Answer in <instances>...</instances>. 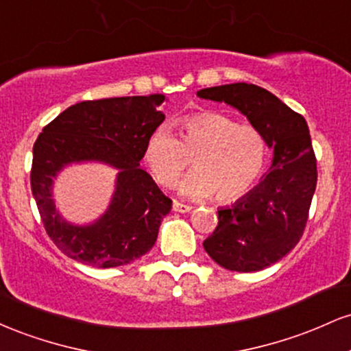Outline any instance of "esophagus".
Listing matches in <instances>:
<instances>
[{"label":"esophagus","instance_id":"1","mask_svg":"<svg viewBox=\"0 0 351 351\" xmlns=\"http://www.w3.org/2000/svg\"><path fill=\"white\" fill-rule=\"evenodd\" d=\"M191 206H189V204H183V203H180V201H173V211H176V213H189L191 211Z\"/></svg>","mask_w":351,"mask_h":351}]
</instances>
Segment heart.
I'll use <instances>...</instances> for the list:
<instances>
[{
    "label": "heart",
    "mask_w": 351,
    "mask_h": 351,
    "mask_svg": "<svg viewBox=\"0 0 351 351\" xmlns=\"http://www.w3.org/2000/svg\"><path fill=\"white\" fill-rule=\"evenodd\" d=\"M178 130L180 140L162 125L143 143V162L158 184L173 186L188 158L196 170L180 184L188 198L215 195L221 203H231L259 181L267 162V142L259 128L219 112H203L180 120Z\"/></svg>",
    "instance_id": "1"
}]
</instances>
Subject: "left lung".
I'll list each match as a JSON object with an SVG mask.
<instances>
[{
    "label": "left lung",
    "instance_id": "left-lung-1",
    "mask_svg": "<svg viewBox=\"0 0 351 351\" xmlns=\"http://www.w3.org/2000/svg\"><path fill=\"white\" fill-rule=\"evenodd\" d=\"M199 99L228 104L259 128L274 150L257 186L217 209V226L204 251L228 271L257 272L276 264L299 243L317 186V160L308 125L280 99L254 84L201 88Z\"/></svg>",
    "mask_w": 351,
    "mask_h": 351
}]
</instances>
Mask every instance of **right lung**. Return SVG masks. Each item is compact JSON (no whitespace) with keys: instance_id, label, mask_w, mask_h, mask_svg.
Returning <instances> with one entry per match:
<instances>
[{"instance_id":"right-lung-1","label":"right lung","mask_w":351,"mask_h":351,"mask_svg":"<svg viewBox=\"0 0 351 351\" xmlns=\"http://www.w3.org/2000/svg\"><path fill=\"white\" fill-rule=\"evenodd\" d=\"M163 100L165 95L155 94L79 102L46 125L36 140L31 189L46 232L71 259L92 267H119L140 259L155 244L171 199L140 168V160L148 134L165 120ZM80 162L117 170L111 203L88 225L67 221L51 196L58 173Z\"/></svg>"}]
</instances>
